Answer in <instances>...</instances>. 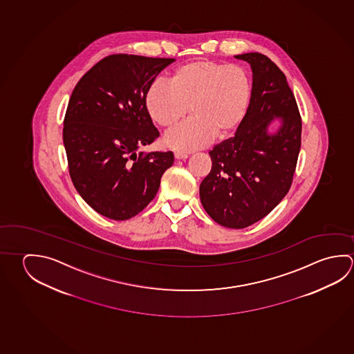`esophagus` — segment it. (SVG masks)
Here are the masks:
<instances>
[{
    "mask_svg": "<svg viewBox=\"0 0 354 354\" xmlns=\"http://www.w3.org/2000/svg\"><path fill=\"white\" fill-rule=\"evenodd\" d=\"M175 159L176 160H185V159H187V154H185V153H175Z\"/></svg>",
    "mask_w": 354,
    "mask_h": 354,
    "instance_id": "1",
    "label": "esophagus"
}]
</instances>
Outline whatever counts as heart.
<instances>
[{"label": "heart", "mask_w": 354, "mask_h": 354, "mask_svg": "<svg viewBox=\"0 0 354 354\" xmlns=\"http://www.w3.org/2000/svg\"><path fill=\"white\" fill-rule=\"evenodd\" d=\"M252 82L239 64L200 59L175 71L168 82L154 81L145 93L151 119L170 128L190 111L192 118L165 134L171 149H201L214 138L227 137L240 125L251 102Z\"/></svg>", "instance_id": "obj_1"}]
</instances>
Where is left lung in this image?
<instances>
[{
    "label": "left lung",
    "mask_w": 354,
    "mask_h": 354,
    "mask_svg": "<svg viewBox=\"0 0 354 354\" xmlns=\"http://www.w3.org/2000/svg\"><path fill=\"white\" fill-rule=\"evenodd\" d=\"M251 66L252 95L235 137L210 150L212 168L200 184V200L217 223L243 229L266 216L291 187L301 149L302 122L283 72L268 57L235 56ZM274 118L279 131L268 133Z\"/></svg>",
    "instance_id": "obj_1"
}]
</instances>
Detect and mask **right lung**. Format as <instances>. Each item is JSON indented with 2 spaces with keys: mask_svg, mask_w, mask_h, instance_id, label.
Returning <instances> with one entry per match:
<instances>
[{
  "mask_svg": "<svg viewBox=\"0 0 354 354\" xmlns=\"http://www.w3.org/2000/svg\"><path fill=\"white\" fill-rule=\"evenodd\" d=\"M174 58L112 55L94 64L69 98L63 127L69 175L93 210L122 221L153 198L171 151L138 153L159 137L145 93Z\"/></svg>",
  "mask_w": 354,
  "mask_h": 354,
  "instance_id": "obj_1",
  "label": "right lung"
}]
</instances>
